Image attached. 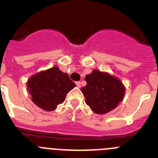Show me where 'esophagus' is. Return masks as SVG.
<instances>
[{"label":"esophagus","mask_w":158,"mask_h":158,"mask_svg":"<svg viewBox=\"0 0 158 158\" xmlns=\"http://www.w3.org/2000/svg\"><path fill=\"white\" fill-rule=\"evenodd\" d=\"M76 85H77V86L78 88L81 87V82L80 81H77L76 82Z\"/></svg>","instance_id":"obj_1"}]
</instances>
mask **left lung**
<instances>
[{
    "label": "left lung",
    "mask_w": 158,
    "mask_h": 158,
    "mask_svg": "<svg viewBox=\"0 0 158 158\" xmlns=\"http://www.w3.org/2000/svg\"><path fill=\"white\" fill-rule=\"evenodd\" d=\"M81 88L85 103L96 114H105L115 109L123 99L125 88L120 81L108 73L93 70L85 77Z\"/></svg>",
    "instance_id": "1"
}]
</instances>
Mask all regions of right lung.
<instances>
[{
  "label": "right lung",
  "mask_w": 158,
  "mask_h": 158,
  "mask_svg": "<svg viewBox=\"0 0 158 158\" xmlns=\"http://www.w3.org/2000/svg\"><path fill=\"white\" fill-rule=\"evenodd\" d=\"M75 86L69 75L56 66L31 77L27 83L32 102L45 111H53L63 103Z\"/></svg>",
  "instance_id": "1"
}]
</instances>
